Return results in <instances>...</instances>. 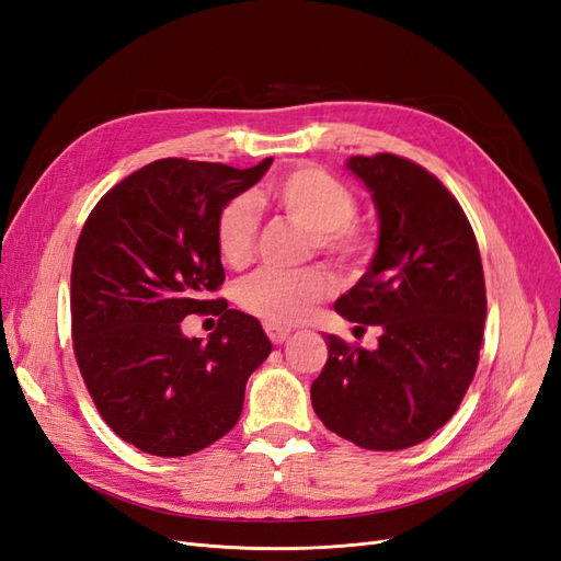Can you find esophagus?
Masks as SVG:
<instances>
[{"mask_svg": "<svg viewBox=\"0 0 561 561\" xmlns=\"http://www.w3.org/2000/svg\"><path fill=\"white\" fill-rule=\"evenodd\" d=\"M264 330H266V334H268V339L274 344H283V342H287V336L293 334V330H287V328H278V325H264Z\"/></svg>", "mask_w": 561, "mask_h": 561, "instance_id": "esophagus-1", "label": "esophagus"}]
</instances>
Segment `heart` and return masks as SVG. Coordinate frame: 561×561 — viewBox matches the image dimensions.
I'll list each match as a JSON object with an SVG mask.
<instances>
[{
    "instance_id": "obj_1",
    "label": "heart",
    "mask_w": 561,
    "mask_h": 561,
    "mask_svg": "<svg viewBox=\"0 0 561 561\" xmlns=\"http://www.w3.org/2000/svg\"><path fill=\"white\" fill-rule=\"evenodd\" d=\"M274 206L311 231L313 245L339 264H355L367 252V233L353 222L358 201L346 184L320 168H297L268 186ZM217 250L229 266H245L257 245L260 213L252 198L239 196L227 203L217 217ZM330 293V278L322 268L297 274L257 271L236 287V301L243 311L268 325L287 328L307 318L316 304Z\"/></svg>"
}]
</instances>
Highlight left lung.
Here are the masks:
<instances>
[{
	"label": "left lung",
	"instance_id": "8db88e82",
	"mask_svg": "<svg viewBox=\"0 0 561 561\" xmlns=\"http://www.w3.org/2000/svg\"><path fill=\"white\" fill-rule=\"evenodd\" d=\"M346 168L375 201L379 245L334 311L381 336L367 351L325 334L311 402L339 437L398 451L443 428L466 396L486 318L484 271L466 213L426 168L396 154L351 157Z\"/></svg>",
	"mask_w": 561,
	"mask_h": 561
}]
</instances>
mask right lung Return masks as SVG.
<instances>
[{
    "instance_id": "add662e5",
    "label": "right lung",
    "mask_w": 561,
    "mask_h": 561,
    "mask_svg": "<svg viewBox=\"0 0 561 561\" xmlns=\"http://www.w3.org/2000/svg\"><path fill=\"white\" fill-rule=\"evenodd\" d=\"M274 159L245 168L161 159L98 201L72 262V339L107 426L154 456H186L227 435L245 383L271 353L260 320L208 299L225 283L217 217ZM219 314L208 343L181 334Z\"/></svg>"
}]
</instances>
